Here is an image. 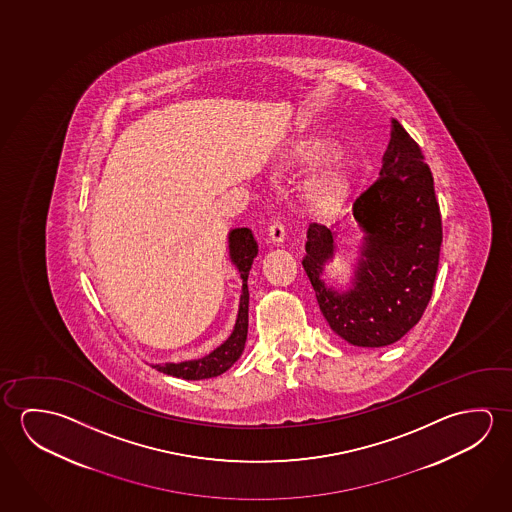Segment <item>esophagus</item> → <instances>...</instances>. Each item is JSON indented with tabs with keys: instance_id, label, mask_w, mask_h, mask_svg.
I'll return each instance as SVG.
<instances>
[{
	"instance_id": "1",
	"label": "esophagus",
	"mask_w": 512,
	"mask_h": 512,
	"mask_svg": "<svg viewBox=\"0 0 512 512\" xmlns=\"http://www.w3.org/2000/svg\"><path fill=\"white\" fill-rule=\"evenodd\" d=\"M284 238H286V231L281 222H272L268 226V240L274 242V244H283Z\"/></svg>"
}]
</instances>
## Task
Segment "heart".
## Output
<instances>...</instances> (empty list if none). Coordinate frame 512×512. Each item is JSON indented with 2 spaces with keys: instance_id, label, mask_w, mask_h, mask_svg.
I'll return each mask as SVG.
<instances>
[{
  "instance_id": "1",
  "label": "heart",
  "mask_w": 512,
  "mask_h": 512,
  "mask_svg": "<svg viewBox=\"0 0 512 512\" xmlns=\"http://www.w3.org/2000/svg\"><path fill=\"white\" fill-rule=\"evenodd\" d=\"M336 153H338V146L331 138L324 135L301 138L279 156L276 172L279 174L306 172L329 160ZM354 183H356V176L349 163H325L315 171L309 172L308 178L302 181L301 194H299L302 208L308 211L311 217H317V219L338 217L349 204Z\"/></svg>"
}]
</instances>
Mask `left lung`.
<instances>
[{"label": "left lung", "instance_id": "obj_1", "mask_svg": "<svg viewBox=\"0 0 512 512\" xmlns=\"http://www.w3.org/2000/svg\"><path fill=\"white\" fill-rule=\"evenodd\" d=\"M363 244L352 277L336 288L324 270L338 251L340 228L311 224L302 267L334 333L356 347L379 349L420 322L432 295L443 242L434 178L422 149L391 121L379 178L352 206Z\"/></svg>", "mask_w": 512, "mask_h": 512}]
</instances>
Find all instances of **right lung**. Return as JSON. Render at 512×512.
I'll return each instance as SVG.
<instances>
[{"label":"right lung","instance_id":"right-lung-1","mask_svg":"<svg viewBox=\"0 0 512 512\" xmlns=\"http://www.w3.org/2000/svg\"><path fill=\"white\" fill-rule=\"evenodd\" d=\"M229 260L235 265L240 279H242V295L238 304V315H236L233 333L229 334L228 340L220 343L217 349L211 350L208 356L199 359H188L181 363H160L151 365L162 374L187 379V381H203L217 375L224 374L242 356L247 340V327H249V270L252 261L258 254V244L252 236L249 228H235L229 231Z\"/></svg>","mask_w":512,"mask_h":512}]
</instances>
